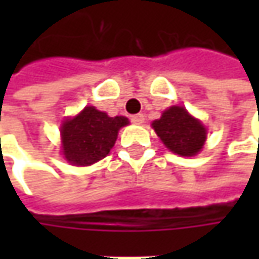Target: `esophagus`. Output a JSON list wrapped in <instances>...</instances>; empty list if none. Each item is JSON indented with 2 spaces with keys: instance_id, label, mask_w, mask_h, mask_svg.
<instances>
[{
  "instance_id": "1",
  "label": "esophagus",
  "mask_w": 259,
  "mask_h": 259,
  "mask_svg": "<svg viewBox=\"0 0 259 259\" xmlns=\"http://www.w3.org/2000/svg\"><path fill=\"white\" fill-rule=\"evenodd\" d=\"M144 115L143 114H137V115H133V116H131V121H133V122H134V124H143V122H144Z\"/></svg>"
}]
</instances>
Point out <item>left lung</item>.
I'll return each instance as SVG.
<instances>
[{
    "label": "left lung",
    "mask_w": 259,
    "mask_h": 259,
    "mask_svg": "<svg viewBox=\"0 0 259 259\" xmlns=\"http://www.w3.org/2000/svg\"><path fill=\"white\" fill-rule=\"evenodd\" d=\"M153 128L163 144L182 157H193L206 141L204 125L189 114L183 106H170L160 119L153 122Z\"/></svg>",
    "instance_id": "8db88e82"
}]
</instances>
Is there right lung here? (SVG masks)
Returning a JSON list of instances; mask_svg holds the SVG:
<instances>
[{"mask_svg": "<svg viewBox=\"0 0 259 259\" xmlns=\"http://www.w3.org/2000/svg\"><path fill=\"white\" fill-rule=\"evenodd\" d=\"M130 124L125 116H108L95 106L63 121L62 154L73 165H91L105 158L114 147L118 131Z\"/></svg>", "mask_w": 259, "mask_h": 259, "instance_id": "1", "label": "right lung"}]
</instances>
